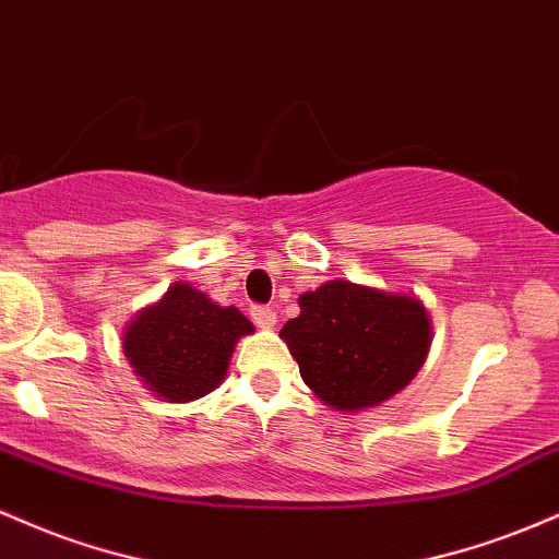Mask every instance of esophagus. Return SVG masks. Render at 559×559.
Returning a JSON list of instances; mask_svg holds the SVG:
<instances>
[{
  "label": "esophagus",
  "mask_w": 559,
  "mask_h": 559,
  "mask_svg": "<svg viewBox=\"0 0 559 559\" xmlns=\"http://www.w3.org/2000/svg\"><path fill=\"white\" fill-rule=\"evenodd\" d=\"M251 321H254L260 329H273L275 326V310L265 308V305H254V308H251Z\"/></svg>",
  "instance_id": "34e87169"
}]
</instances>
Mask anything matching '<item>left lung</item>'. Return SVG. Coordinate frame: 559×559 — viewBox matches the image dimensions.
I'll return each instance as SVG.
<instances>
[{
  "label": "left lung",
  "mask_w": 559,
  "mask_h": 559,
  "mask_svg": "<svg viewBox=\"0 0 559 559\" xmlns=\"http://www.w3.org/2000/svg\"><path fill=\"white\" fill-rule=\"evenodd\" d=\"M281 336L305 384L331 408L360 411L397 395L427 358L425 305L406 294L329 281L299 297Z\"/></svg>",
  "instance_id": "left-lung-1"
}]
</instances>
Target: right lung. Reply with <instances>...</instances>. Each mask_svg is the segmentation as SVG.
<instances>
[{"mask_svg":"<svg viewBox=\"0 0 559 559\" xmlns=\"http://www.w3.org/2000/svg\"><path fill=\"white\" fill-rule=\"evenodd\" d=\"M254 331L241 310L219 308L190 284H171L124 331V355L158 397L188 403L217 388L236 342Z\"/></svg>","mask_w":559,"mask_h":559,"instance_id":"1","label":"right lung"}]
</instances>
